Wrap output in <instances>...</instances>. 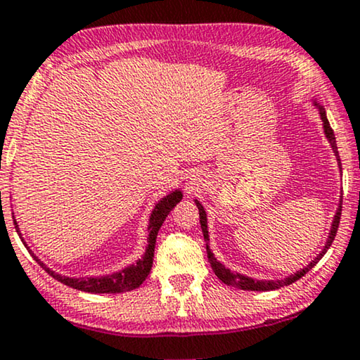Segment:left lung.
Returning a JSON list of instances; mask_svg holds the SVG:
<instances>
[{
	"instance_id": "left-lung-1",
	"label": "left lung",
	"mask_w": 360,
	"mask_h": 360,
	"mask_svg": "<svg viewBox=\"0 0 360 360\" xmlns=\"http://www.w3.org/2000/svg\"><path fill=\"white\" fill-rule=\"evenodd\" d=\"M314 107L319 110V115H321V120H323V128H324V135L328 138V141L330 143V148H333L334 155L338 158V162H339V167H341V158H339V151H338V145H336V136H334V131L333 128H330V124L328 122V117H326V110L324 107H321V105L316 102L314 100ZM342 169V167H341ZM195 205H198L199 209V219H200V229H202V233H204V240H205V248H207V258L210 262V266H212V270L215 271V275L222 283L229 285V286H233V288H238V290H245V291H271V290H278L281 288V286H288L291 283H295L296 280H300L301 276H304L306 273H308L311 268H313L316 263H318L321 258L324 257V253L329 250L330 243L334 242V237H336L338 233V227H339V220H341V210H342V199L339 200V207L336 210V215H334V220H333V225H330V232H329V237L328 240H326V245L323 250L318 257L314 258L313 262L309 263V265H306L303 270L296 271L295 275H290L288 278H283V280H253L250 276H245V275H240V273H233L230 271L229 268H225L222 263L215 260L214 253L210 252L209 248V230H207V214H205V210L202 207V204L199 202L198 199H195Z\"/></svg>"
}]
</instances>
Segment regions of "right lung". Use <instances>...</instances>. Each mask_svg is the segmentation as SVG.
Here are the masks:
<instances>
[{"mask_svg": "<svg viewBox=\"0 0 360 360\" xmlns=\"http://www.w3.org/2000/svg\"><path fill=\"white\" fill-rule=\"evenodd\" d=\"M183 199V193L179 189L172 191L171 194H167L166 198H162L160 202L155 205L153 209L151 217H150V225H148V230H150V236H148V247L145 255H143L141 260H138L133 265L123 268L117 273H112V275H105V276H87V278H69V276H62L59 273L52 271L47 268L44 263H42L39 258H37L34 253L32 257L36 258V262L44 268V270L49 273L52 278H56L57 281L64 283L67 286L74 290H80V291H87V293H124V291H131L140 286L143 281L146 280V276L150 275L151 266H153V257H155V245H156V237H158V230L161 229L162 222L167 217V214L174 209V205ZM14 227H16V232L19 233L18 224L14 220ZM21 236V233H19ZM22 243L26 245V242Z\"/></svg>", "mask_w": 360, "mask_h": 360, "instance_id": "add662e5", "label": "right lung"}]
</instances>
